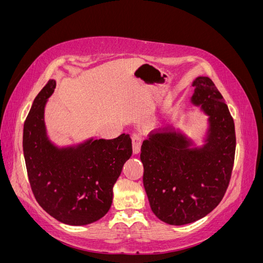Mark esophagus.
I'll return each instance as SVG.
<instances>
[{
  "instance_id": "obj_1",
  "label": "esophagus",
  "mask_w": 263,
  "mask_h": 263,
  "mask_svg": "<svg viewBox=\"0 0 263 263\" xmlns=\"http://www.w3.org/2000/svg\"><path fill=\"white\" fill-rule=\"evenodd\" d=\"M141 142H142V137L140 134H134L132 137V144H133V150L134 154H138L140 151L141 147Z\"/></svg>"
}]
</instances>
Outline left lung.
Instances as JSON below:
<instances>
[{"label": "left lung", "mask_w": 263, "mask_h": 263, "mask_svg": "<svg viewBox=\"0 0 263 263\" xmlns=\"http://www.w3.org/2000/svg\"><path fill=\"white\" fill-rule=\"evenodd\" d=\"M192 102L210 116L208 144L190 149L171 128L150 134L141 146L144 186L151 211L170 225L201 219L220 203L234 168L236 133L225 100L209 77H198Z\"/></svg>", "instance_id": "8db88e82"}]
</instances>
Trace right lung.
Listing matches in <instances>:
<instances>
[{"mask_svg":"<svg viewBox=\"0 0 263 263\" xmlns=\"http://www.w3.org/2000/svg\"><path fill=\"white\" fill-rule=\"evenodd\" d=\"M55 87L49 80L24 123L23 150L29 184L38 204L63 224L82 226L102 218L113 186L133 153L129 134L58 149L47 138L44 108Z\"/></svg>","mask_w":263,"mask_h":263,"instance_id":"1","label":"right lung"}]
</instances>
